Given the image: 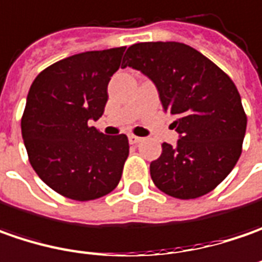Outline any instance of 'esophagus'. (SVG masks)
<instances>
[{"label":"esophagus","instance_id":"34e87169","mask_svg":"<svg viewBox=\"0 0 262 262\" xmlns=\"http://www.w3.org/2000/svg\"><path fill=\"white\" fill-rule=\"evenodd\" d=\"M140 140H142V138H139V136H136V135H129V142H130L132 145H138Z\"/></svg>","mask_w":262,"mask_h":262}]
</instances>
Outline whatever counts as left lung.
<instances>
[{"instance_id": "left-lung-1", "label": "left lung", "mask_w": 262, "mask_h": 262, "mask_svg": "<svg viewBox=\"0 0 262 262\" xmlns=\"http://www.w3.org/2000/svg\"><path fill=\"white\" fill-rule=\"evenodd\" d=\"M126 67L154 81L180 133L177 146L164 142L161 157L150 162L154 184L181 200L210 193L236 165L247 130L233 81L199 50L178 41L132 45L123 58Z\"/></svg>"}]
</instances>
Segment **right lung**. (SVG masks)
<instances>
[{"mask_svg":"<svg viewBox=\"0 0 262 262\" xmlns=\"http://www.w3.org/2000/svg\"><path fill=\"white\" fill-rule=\"evenodd\" d=\"M126 48L84 52L43 69L33 81L21 135L36 174L63 197L100 199L117 187L129 157L126 135L94 126L108 100L107 85Z\"/></svg>","mask_w":262,"mask_h":262,"instance_id":"add662e5","label":"right lung"}]
</instances>
